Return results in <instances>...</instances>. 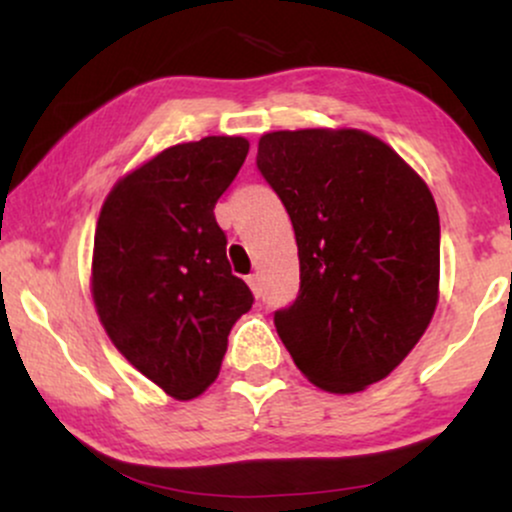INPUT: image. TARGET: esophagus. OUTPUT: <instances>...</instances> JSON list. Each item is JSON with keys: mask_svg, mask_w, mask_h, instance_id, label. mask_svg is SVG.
Wrapping results in <instances>:
<instances>
[{"mask_svg": "<svg viewBox=\"0 0 512 512\" xmlns=\"http://www.w3.org/2000/svg\"><path fill=\"white\" fill-rule=\"evenodd\" d=\"M248 284H250V289L257 293V296H260V274H250L248 276Z\"/></svg>", "mask_w": 512, "mask_h": 512, "instance_id": "1", "label": "esophagus"}]
</instances>
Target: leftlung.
Listing matches in <instances>:
<instances>
[{
	"instance_id": "obj_1",
	"label": "left lung",
	"mask_w": 512,
	"mask_h": 512,
	"mask_svg": "<svg viewBox=\"0 0 512 512\" xmlns=\"http://www.w3.org/2000/svg\"><path fill=\"white\" fill-rule=\"evenodd\" d=\"M257 168L296 231L301 289L274 313L293 363L337 395L387 378L436 313L440 221L431 190L361 129L269 132Z\"/></svg>"
}]
</instances>
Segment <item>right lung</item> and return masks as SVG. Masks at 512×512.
I'll return each instance as SVG.
<instances>
[{
  "label": "right lung",
  "instance_id": "add662e5",
  "mask_svg": "<svg viewBox=\"0 0 512 512\" xmlns=\"http://www.w3.org/2000/svg\"><path fill=\"white\" fill-rule=\"evenodd\" d=\"M248 149L243 137L170 146L117 182L98 216V317L117 351L175 399L214 383L231 327L255 301L231 274L214 216Z\"/></svg>",
  "mask_w": 512,
  "mask_h": 512
}]
</instances>
